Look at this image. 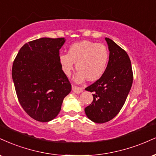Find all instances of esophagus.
<instances>
[{"label": "esophagus", "mask_w": 156, "mask_h": 156, "mask_svg": "<svg viewBox=\"0 0 156 156\" xmlns=\"http://www.w3.org/2000/svg\"><path fill=\"white\" fill-rule=\"evenodd\" d=\"M72 90H73V92H75L76 94H80V92H82V91H83V89H82V88L78 87V86H73Z\"/></svg>", "instance_id": "esophagus-1"}]
</instances>
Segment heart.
<instances>
[{"label":"heart","instance_id":"b5f03b06","mask_svg":"<svg viewBox=\"0 0 156 156\" xmlns=\"http://www.w3.org/2000/svg\"><path fill=\"white\" fill-rule=\"evenodd\" d=\"M62 70L70 76L76 63L78 70L75 81L81 83L86 78L90 80H98L105 72L109 62V51L105 45L83 41L73 44L68 54H61L59 57Z\"/></svg>","mask_w":156,"mask_h":156}]
</instances>
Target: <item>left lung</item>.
<instances>
[{
    "label": "left lung",
    "mask_w": 156,
    "mask_h": 156,
    "mask_svg": "<svg viewBox=\"0 0 156 156\" xmlns=\"http://www.w3.org/2000/svg\"><path fill=\"white\" fill-rule=\"evenodd\" d=\"M110 51L108 67L102 76L86 90L93 92V102L85 108L86 115L94 123H103L118 115L133 83L129 55L111 39L105 37Z\"/></svg>",
    "instance_id": "8db88e82"
}]
</instances>
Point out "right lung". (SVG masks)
<instances>
[{
	"mask_svg": "<svg viewBox=\"0 0 156 156\" xmlns=\"http://www.w3.org/2000/svg\"><path fill=\"white\" fill-rule=\"evenodd\" d=\"M64 37H41L20 48L12 66L19 102L32 119L48 122L57 117L71 84L62 70L59 49Z\"/></svg>",
	"mask_w": 156,
	"mask_h": 156,
	"instance_id": "add662e5",
	"label": "right lung"
}]
</instances>
